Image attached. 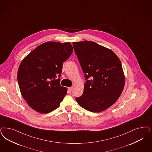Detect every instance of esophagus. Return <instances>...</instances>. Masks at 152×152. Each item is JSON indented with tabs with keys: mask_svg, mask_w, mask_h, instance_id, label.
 Returning <instances> with one entry per match:
<instances>
[{
	"mask_svg": "<svg viewBox=\"0 0 152 152\" xmlns=\"http://www.w3.org/2000/svg\"><path fill=\"white\" fill-rule=\"evenodd\" d=\"M68 90L69 92H71L72 91V90H73V88L72 87H68Z\"/></svg>",
	"mask_w": 152,
	"mask_h": 152,
	"instance_id": "34e87169",
	"label": "esophagus"
}]
</instances>
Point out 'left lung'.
Returning a JSON list of instances; mask_svg holds the SVG:
<instances>
[{"label": "left lung", "mask_w": 152, "mask_h": 152, "mask_svg": "<svg viewBox=\"0 0 152 152\" xmlns=\"http://www.w3.org/2000/svg\"><path fill=\"white\" fill-rule=\"evenodd\" d=\"M72 44L86 80L83 94L76 100L91 112L105 110L115 103L124 88L120 60L113 51L95 42Z\"/></svg>", "instance_id": "obj_1"}]
</instances>
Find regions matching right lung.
I'll return each mask as SVG.
<instances>
[{"instance_id": "obj_1", "label": "right lung", "mask_w": 152, "mask_h": 152, "mask_svg": "<svg viewBox=\"0 0 152 152\" xmlns=\"http://www.w3.org/2000/svg\"><path fill=\"white\" fill-rule=\"evenodd\" d=\"M72 52L70 42H47L21 62L18 83L23 98L34 110L48 113L59 107L67 91L59 83L62 65Z\"/></svg>"}]
</instances>
